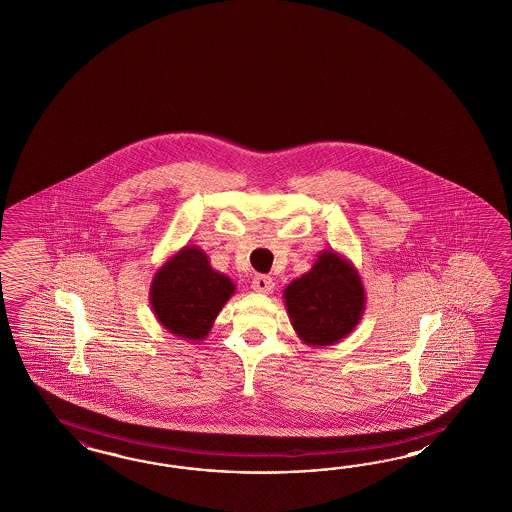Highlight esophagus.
<instances>
[{"mask_svg":"<svg viewBox=\"0 0 512 512\" xmlns=\"http://www.w3.org/2000/svg\"><path fill=\"white\" fill-rule=\"evenodd\" d=\"M275 288V282L273 278L265 277V275H258V277L252 280V290L258 293H271Z\"/></svg>","mask_w":512,"mask_h":512,"instance_id":"obj_1","label":"esophagus"}]
</instances>
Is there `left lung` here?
<instances>
[{
	"mask_svg": "<svg viewBox=\"0 0 512 512\" xmlns=\"http://www.w3.org/2000/svg\"><path fill=\"white\" fill-rule=\"evenodd\" d=\"M284 305L307 346H333L363 320L365 286L355 265L335 250H322L310 271L284 288Z\"/></svg>",
	"mask_w": 512,
	"mask_h": 512,
	"instance_id": "left-lung-1",
	"label": "left lung"
}]
</instances>
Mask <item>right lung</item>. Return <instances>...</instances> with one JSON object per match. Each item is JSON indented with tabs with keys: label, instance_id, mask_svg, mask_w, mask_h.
<instances>
[{
	"label": "right lung",
	"instance_id": "obj_1",
	"mask_svg": "<svg viewBox=\"0 0 512 512\" xmlns=\"http://www.w3.org/2000/svg\"><path fill=\"white\" fill-rule=\"evenodd\" d=\"M234 293L232 278L215 271L200 247L187 245L157 269L149 303L168 333L200 342Z\"/></svg>",
	"mask_w": 512,
	"mask_h": 512
}]
</instances>
